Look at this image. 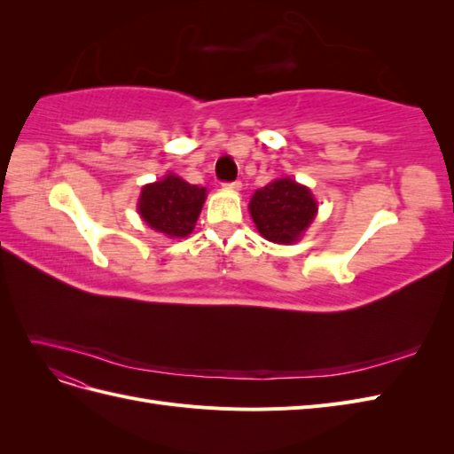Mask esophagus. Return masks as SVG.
<instances>
[{
  "label": "esophagus",
  "instance_id": "34e87169",
  "mask_svg": "<svg viewBox=\"0 0 454 454\" xmlns=\"http://www.w3.org/2000/svg\"><path fill=\"white\" fill-rule=\"evenodd\" d=\"M223 189H229V191H240V189H242V184H240V182H231V184H223Z\"/></svg>",
  "mask_w": 454,
  "mask_h": 454
}]
</instances>
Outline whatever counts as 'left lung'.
I'll use <instances>...</instances> for the list:
<instances>
[{"label": "left lung", "instance_id": "1", "mask_svg": "<svg viewBox=\"0 0 454 454\" xmlns=\"http://www.w3.org/2000/svg\"><path fill=\"white\" fill-rule=\"evenodd\" d=\"M248 208L261 237L277 244H294L314 222L318 202L309 187L280 177L257 189Z\"/></svg>", "mask_w": 454, "mask_h": 454}]
</instances>
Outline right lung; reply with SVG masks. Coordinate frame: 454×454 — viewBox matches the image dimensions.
Wrapping results in <instances>:
<instances>
[{
  "instance_id": "1",
  "label": "right lung",
  "mask_w": 454,
  "mask_h": 454,
  "mask_svg": "<svg viewBox=\"0 0 454 454\" xmlns=\"http://www.w3.org/2000/svg\"><path fill=\"white\" fill-rule=\"evenodd\" d=\"M206 200V189L191 185L180 176L167 174L142 189L138 212L144 222L170 239H185L195 229Z\"/></svg>"
}]
</instances>
